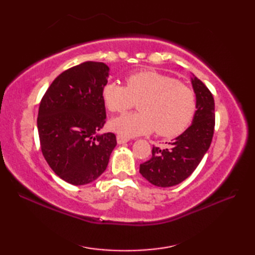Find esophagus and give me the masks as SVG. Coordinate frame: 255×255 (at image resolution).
<instances>
[{
  "label": "esophagus",
  "mask_w": 255,
  "mask_h": 255,
  "mask_svg": "<svg viewBox=\"0 0 255 255\" xmlns=\"http://www.w3.org/2000/svg\"><path fill=\"white\" fill-rule=\"evenodd\" d=\"M129 141V138L128 137H125L122 136V134H117V143L118 144H123V143H126Z\"/></svg>",
  "instance_id": "1"
}]
</instances>
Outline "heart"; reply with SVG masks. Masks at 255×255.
<instances>
[{
	"mask_svg": "<svg viewBox=\"0 0 255 255\" xmlns=\"http://www.w3.org/2000/svg\"><path fill=\"white\" fill-rule=\"evenodd\" d=\"M107 110L123 113L139 101L137 113L114 118L112 128L125 137L152 131L175 137L188 127L196 110V96L185 84L156 71H139L126 78V86L107 83L102 91Z\"/></svg>",
	"mask_w": 255,
	"mask_h": 255,
	"instance_id": "heart-1",
	"label": "heart"
}]
</instances>
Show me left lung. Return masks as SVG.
<instances>
[{
  "instance_id": "1",
  "label": "left lung",
  "mask_w": 255,
  "mask_h": 255,
  "mask_svg": "<svg viewBox=\"0 0 255 255\" xmlns=\"http://www.w3.org/2000/svg\"><path fill=\"white\" fill-rule=\"evenodd\" d=\"M196 96V111L192 125L169 149L153 147L152 156L140 164V174L159 187L177 185L192 174L207 152L215 128V102L213 94L195 75L191 78Z\"/></svg>"
}]
</instances>
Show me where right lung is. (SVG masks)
Here are the masks:
<instances>
[{
    "label": "right lung",
    "mask_w": 255,
    "mask_h": 255,
    "mask_svg": "<svg viewBox=\"0 0 255 255\" xmlns=\"http://www.w3.org/2000/svg\"><path fill=\"white\" fill-rule=\"evenodd\" d=\"M110 68L88 61L55 79L40 102L37 128L41 152L67 183L85 185L106 170L116 136L100 133L106 119L102 97Z\"/></svg>",
    "instance_id": "obj_1"
}]
</instances>
